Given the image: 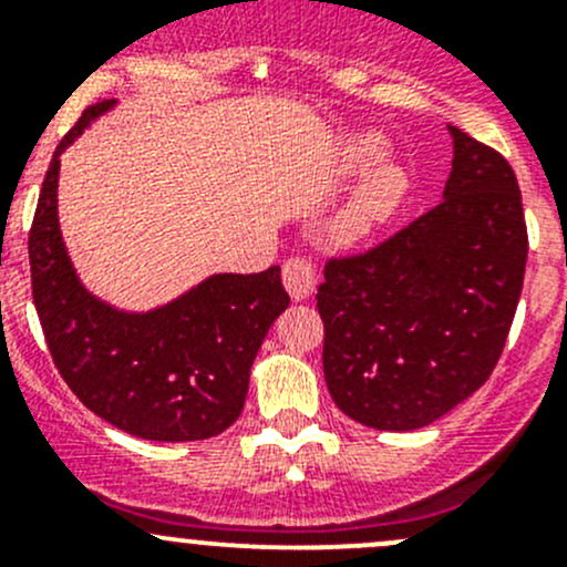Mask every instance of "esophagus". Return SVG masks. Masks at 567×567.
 <instances>
[{
	"mask_svg": "<svg viewBox=\"0 0 567 567\" xmlns=\"http://www.w3.org/2000/svg\"><path fill=\"white\" fill-rule=\"evenodd\" d=\"M282 282L288 288L290 299L301 301L316 290L318 274H316V262L310 260L307 255H293L282 262Z\"/></svg>",
	"mask_w": 567,
	"mask_h": 567,
	"instance_id": "esophagus-1",
	"label": "esophagus"
}]
</instances>
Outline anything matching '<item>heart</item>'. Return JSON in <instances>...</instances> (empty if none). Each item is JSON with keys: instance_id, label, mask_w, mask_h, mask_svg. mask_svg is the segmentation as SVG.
<instances>
[{"instance_id": "obj_1", "label": "heart", "mask_w": 567, "mask_h": 567, "mask_svg": "<svg viewBox=\"0 0 567 567\" xmlns=\"http://www.w3.org/2000/svg\"><path fill=\"white\" fill-rule=\"evenodd\" d=\"M384 151L386 145L379 136H357L351 147H348V169H353V173L368 169L370 164H375L384 156ZM405 194H409V175H405V169L398 167V164H379L373 173L364 177L362 186L353 192V197L348 199V205L334 219L337 238L351 244L370 236L375 227L392 219L394 210L403 205Z\"/></svg>"}]
</instances>
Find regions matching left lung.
<instances>
[{"instance_id": "1", "label": "left lung", "mask_w": 567, "mask_h": 567, "mask_svg": "<svg viewBox=\"0 0 567 567\" xmlns=\"http://www.w3.org/2000/svg\"><path fill=\"white\" fill-rule=\"evenodd\" d=\"M444 199L375 247L329 257L318 285L323 375L342 414L416 431L488 381L527 266L507 158L450 125Z\"/></svg>"}]
</instances>
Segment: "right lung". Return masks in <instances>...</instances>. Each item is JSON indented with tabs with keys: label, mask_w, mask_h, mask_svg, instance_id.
<instances>
[{
	"label": "right lung",
	"mask_w": 567,
	"mask_h": 567,
	"mask_svg": "<svg viewBox=\"0 0 567 567\" xmlns=\"http://www.w3.org/2000/svg\"><path fill=\"white\" fill-rule=\"evenodd\" d=\"M109 106L84 109L40 188L30 268L45 346L73 394L120 431L151 442L210 439L241 414L257 348L290 296L279 266L216 274L145 316L112 310L82 288L56 225V173L60 153Z\"/></svg>",
	"instance_id": "add662e5"
}]
</instances>
